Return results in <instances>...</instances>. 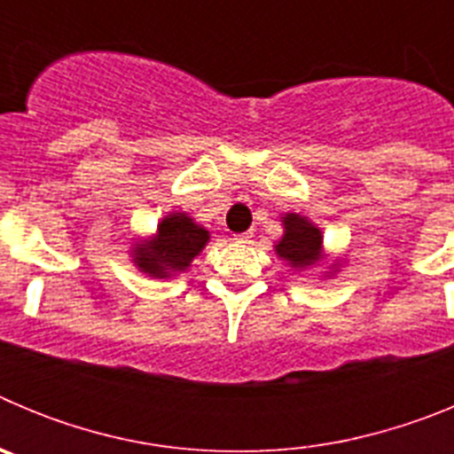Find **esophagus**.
Segmentation results:
<instances>
[{
  "instance_id": "34e87169",
  "label": "esophagus",
  "mask_w": 454,
  "mask_h": 454,
  "mask_svg": "<svg viewBox=\"0 0 454 454\" xmlns=\"http://www.w3.org/2000/svg\"><path fill=\"white\" fill-rule=\"evenodd\" d=\"M250 239H252V231H243V234H236V240H239V243H247Z\"/></svg>"
}]
</instances>
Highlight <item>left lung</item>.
I'll use <instances>...</instances> for the list:
<instances>
[{
  "label": "left lung",
  "mask_w": 454,
  "mask_h": 454,
  "mask_svg": "<svg viewBox=\"0 0 454 454\" xmlns=\"http://www.w3.org/2000/svg\"><path fill=\"white\" fill-rule=\"evenodd\" d=\"M320 246H323L320 230L307 218H300L295 214H288L284 218V236L275 246V250L284 262L291 263V268L300 270V268H307L318 262Z\"/></svg>",
  "instance_id": "obj_1"
}]
</instances>
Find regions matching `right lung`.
<instances>
[{
    "label": "right lung",
    "mask_w": 454,
    "mask_h": 454,
    "mask_svg": "<svg viewBox=\"0 0 454 454\" xmlns=\"http://www.w3.org/2000/svg\"><path fill=\"white\" fill-rule=\"evenodd\" d=\"M208 231L192 223L186 214H170L159 223L152 243H140L134 250V263L150 277H170L182 272L207 246Z\"/></svg>",
    "instance_id": "right-lung-1"
}]
</instances>
